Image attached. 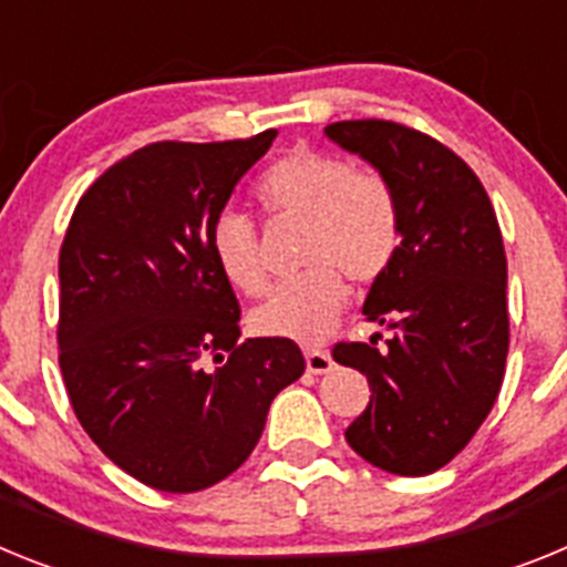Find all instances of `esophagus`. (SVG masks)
<instances>
[{
  "instance_id": "34e87169",
  "label": "esophagus",
  "mask_w": 567,
  "mask_h": 567,
  "mask_svg": "<svg viewBox=\"0 0 567 567\" xmlns=\"http://www.w3.org/2000/svg\"><path fill=\"white\" fill-rule=\"evenodd\" d=\"M303 358H307V372L312 374H327L329 369H332V354L327 352V349H307L303 352Z\"/></svg>"
}]
</instances>
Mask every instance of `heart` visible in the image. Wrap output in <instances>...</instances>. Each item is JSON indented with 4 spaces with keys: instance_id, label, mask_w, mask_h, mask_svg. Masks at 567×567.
<instances>
[{
    "instance_id": "heart-1",
    "label": "heart",
    "mask_w": 567,
    "mask_h": 567,
    "mask_svg": "<svg viewBox=\"0 0 567 567\" xmlns=\"http://www.w3.org/2000/svg\"><path fill=\"white\" fill-rule=\"evenodd\" d=\"M255 198L264 213L303 218L300 264L309 267L255 309L252 327L300 343L327 338L349 295L343 275L372 284L398 255L400 204L392 184L374 169L349 167L338 155L298 147L269 164L255 184ZM213 258L235 289L252 298L267 292V267L249 218L227 213L215 221Z\"/></svg>"
}]
</instances>
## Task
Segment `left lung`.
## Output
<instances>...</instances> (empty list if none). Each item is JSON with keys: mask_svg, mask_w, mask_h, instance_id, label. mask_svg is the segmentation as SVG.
I'll list each match as a JSON object with an SVG mask.
<instances>
[{"mask_svg": "<svg viewBox=\"0 0 567 567\" xmlns=\"http://www.w3.org/2000/svg\"><path fill=\"white\" fill-rule=\"evenodd\" d=\"M327 135L372 164L400 204L398 255L363 303L392 338L332 349L372 389L346 443L389 474L423 477L463 452L503 385V233L474 169L432 135L383 118L334 122Z\"/></svg>", "mask_w": 567, "mask_h": 567, "instance_id": "left-lung-1", "label": "left lung"}]
</instances>
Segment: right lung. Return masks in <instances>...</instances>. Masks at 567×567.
Returning a JSON list of instances; mask_svg holds the SVG:
<instances>
[{
    "mask_svg": "<svg viewBox=\"0 0 567 567\" xmlns=\"http://www.w3.org/2000/svg\"><path fill=\"white\" fill-rule=\"evenodd\" d=\"M275 135L135 150L90 184L64 233V389L90 440L150 488L229 477L307 369L289 338L240 343L238 298L213 258L215 221Z\"/></svg>",
    "mask_w": 567,
    "mask_h": 567,
    "instance_id": "obj_1",
    "label": "right lung"
}]
</instances>
